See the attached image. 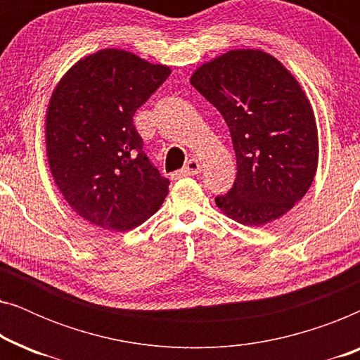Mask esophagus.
Listing matches in <instances>:
<instances>
[{
  "mask_svg": "<svg viewBox=\"0 0 360 360\" xmlns=\"http://www.w3.org/2000/svg\"><path fill=\"white\" fill-rule=\"evenodd\" d=\"M200 170H201V165H200V162L196 160V159H190L188 162H186L185 164V167L184 169H181L179 174V176H186V175H196V174H200Z\"/></svg>",
  "mask_w": 360,
  "mask_h": 360,
  "instance_id": "1",
  "label": "esophagus"
}]
</instances>
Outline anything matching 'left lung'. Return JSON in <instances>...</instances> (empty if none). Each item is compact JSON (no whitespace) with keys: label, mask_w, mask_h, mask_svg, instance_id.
Returning a JSON list of instances; mask_svg holds the SVG:
<instances>
[{"label":"left lung","mask_w":360,"mask_h":360,"mask_svg":"<svg viewBox=\"0 0 360 360\" xmlns=\"http://www.w3.org/2000/svg\"><path fill=\"white\" fill-rule=\"evenodd\" d=\"M190 83L224 117L238 175L216 205L231 219L264 226L303 198L318 167L313 108L292 73L267 52L228 51Z\"/></svg>","instance_id":"left-lung-1"}]
</instances>
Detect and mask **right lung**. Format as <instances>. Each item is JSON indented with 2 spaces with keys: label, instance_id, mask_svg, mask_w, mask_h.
Masks as SVG:
<instances>
[{
  "label": "right lung",
  "instance_id": "add662e5",
  "mask_svg": "<svg viewBox=\"0 0 360 360\" xmlns=\"http://www.w3.org/2000/svg\"><path fill=\"white\" fill-rule=\"evenodd\" d=\"M132 52L103 49L57 83L46 117L53 181L88 223L129 231L160 208L170 181L142 150L132 116L170 75Z\"/></svg>",
  "mask_w": 360,
  "mask_h": 360
}]
</instances>
